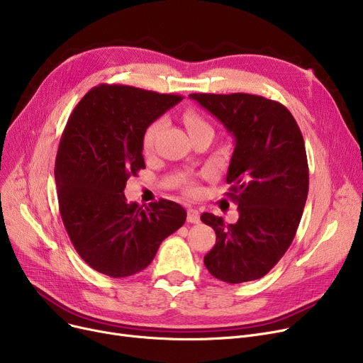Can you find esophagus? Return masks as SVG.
<instances>
[{
    "label": "esophagus",
    "instance_id": "obj_1",
    "mask_svg": "<svg viewBox=\"0 0 363 363\" xmlns=\"http://www.w3.org/2000/svg\"><path fill=\"white\" fill-rule=\"evenodd\" d=\"M186 220L189 223H199L200 222V212L197 208H188L186 211Z\"/></svg>",
    "mask_w": 363,
    "mask_h": 363
}]
</instances>
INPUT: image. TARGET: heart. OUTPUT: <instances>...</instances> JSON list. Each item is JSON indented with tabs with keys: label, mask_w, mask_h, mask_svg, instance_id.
Listing matches in <instances>:
<instances>
[{
	"label": "heart",
	"mask_w": 363,
	"mask_h": 363,
	"mask_svg": "<svg viewBox=\"0 0 363 363\" xmlns=\"http://www.w3.org/2000/svg\"><path fill=\"white\" fill-rule=\"evenodd\" d=\"M182 119H184V123H185V126H186V129H188L189 135H193V133H196V132H199V130H206V129H207V130H212L211 125H208V123L203 119L201 114H200L199 111L193 110V108L185 110L184 114H182ZM162 128H163V121H162V119H157V121H155V122H151V123L145 128V130H144V133H143V148H144L145 152H150L152 148H155L156 140H157V137H159V133H160ZM186 191H188V193H193V191H194V185H193V184H188V185H186Z\"/></svg>",
	"instance_id": "1"
}]
</instances>
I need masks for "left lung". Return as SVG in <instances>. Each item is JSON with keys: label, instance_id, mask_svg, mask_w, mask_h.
Listing matches in <instances>:
<instances>
[{"label": "left lung", "instance_id": "left-lung-1", "mask_svg": "<svg viewBox=\"0 0 363 363\" xmlns=\"http://www.w3.org/2000/svg\"><path fill=\"white\" fill-rule=\"evenodd\" d=\"M235 140L228 167V197L238 220L203 213L216 244L204 256L215 278L240 284L268 274L289 250L309 191L303 135L287 107L252 94H189Z\"/></svg>", "mask_w": 363, "mask_h": 363}]
</instances>
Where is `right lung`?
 Listing matches in <instances>:
<instances>
[{
    "label": "right lung",
    "mask_w": 363,
    "mask_h": 363,
    "mask_svg": "<svg viewBox=\"0 0 363 363\" xmlns=\"http://www.w3.org/2000/svg\"><path fill=\"white\" fill-rule=\"evenodd\" d=\"M182 100L128 85H100L72 111L55 157L60 215L74 250L92 269L125 278L145 269L186 212L170 200L143 207L123 194L145 167V128Z\"/></svg>",
    "instance_id": "right-lung-1"
}]
</instances>
